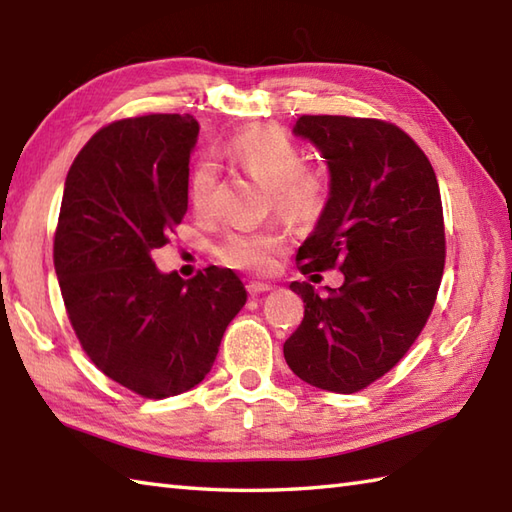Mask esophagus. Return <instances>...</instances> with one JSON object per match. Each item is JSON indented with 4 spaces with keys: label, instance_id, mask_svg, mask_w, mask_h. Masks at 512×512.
I'll return each mask as SVG.
<instances>
[{
    "label": "esophagus",
    "instance_id": "34e87169",
    "mask_svg": "<svg viewBox=\"0 0 512 512\" xmlns=\"http://www.w3.org/2000/svg\"><path fill=\"white\" fill-rule=\"evenodd\" d=\"M274 287L267 285V283H258V280H252V283H247V291L252 296H258V294H265V291H271Z\"/></svg>",
    "mask_w": 512,
    "mask_h": 512
}]
</instances>
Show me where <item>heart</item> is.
I'll return each mask as SVG.
<instances>
[{"instance_id":"heart-1","label":"heart","mask_w":512,"mask_h":512,"mask_svg":"<svg viewBox=\"0 0 512 512\" xmlns=\"http://www.w3.org/2000/svg\"><path fill=\"white\" fill-rule=\"evenodd\" d=\"M221 154L225 159L265 185L269 207L296 225H311L325 214L329 203V179L325 172L309 168L300 145L276 125H249L229 137ZM216 172L212 165H196L190 174V203L194 212L207 214L214 205ZM289 247V234L280 225L229 232L216 247V256L227 267L265 274Z\"/></svg>"}]
</instances>
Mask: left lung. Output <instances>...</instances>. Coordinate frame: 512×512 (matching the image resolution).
<instances>
[{"instance_id": "8db88e82", "label": "left lung", "mask_w": 512, "mask_h": 512, "mask_svg": "<svg viewBox=\"0 0 512 512\" xmlns=\"http://www.w3.org/2000/svg\"><path fill=\"white\" fill-rule=\"evenodd\" d=\"M294 134L329 168L327 210L298 247V269L338 267L344 283L327 294L289 285L305 318L285 360L311 387L356 393L402 360L431 316L446 256L440 187L426 154L393 123L305 114Z\"/></svg>"}]
</instances>
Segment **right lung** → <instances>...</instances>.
<instances>
[{
	"instance_id": "right-lung-1",
	"label": "right lung",
	"mask_w": 512,
	"mask_h": 512,
	"mask_svg": "<svg viewBox=\"0 0 512 512\" xmlns=\"http://www.w3.org/2000/svg\"><path fill=\"white\" fill-rule=\"evenodd\" d=\"M196 137L192 114L101 128L66 176L55 232V271L83 351L150 400L203 382L247 300L232 269L212 265L183 280L152 260L187 212Z\"/></svg>"
}]
</instances>
